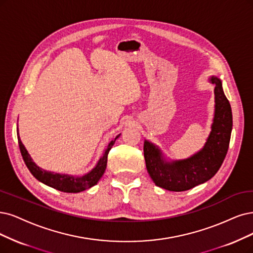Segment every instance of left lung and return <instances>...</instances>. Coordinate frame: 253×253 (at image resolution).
<instances>
[{"instance_id": "1", "label": "left lung", "mask_w": 253, "mask_h": 253, "mask_svg": "<svg viewBox=\"0 0 253 253\" xmlns=\"http://www.w3.org/2000/svg\"><path fill=\"white\" fill-rule=\"evenodd\" d=\"M214 86V115L211 131L200 151L189 158L168 162L160 148L149 141L144 143L147 171L154 183L168 191L183 192L210 180L218 172L227 154L232 129L229 101L224 95L222 82L211 77Z\"/></svg>"}]
</instances>
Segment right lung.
<instances>
[{"label": "right lung", "instance_id": "right-lung-1", "mask_svg": "<svg viewBox=\"0 0 253 253\" xmlns=\"http://www.w3.org/2000/svg\"><path fill=\"white\" fill-rule=\"evenodd\" d=\"M121 135L118 134L110 143L108 144L106 150L103 153V155L100 157L96 167L91 169L88 173L84 174L83 176H73L68 174H59V173H54L51 171H45L42 168L37 166L26 150L25 146L23 145L20 135H18V128H17V139H18V146H20V150L23 156V160L27 166L28 169L31 172V174L35 177V178L44 183L45 185H49L53 189L58 190L60 192L64 193H79L82 191H85L91 186L98 183L101 177L103 176L106 169L107 165V155L110 151L111 147L115 145L116 139Z\"/></svg>", "mask_w": 253, "mask_h": 253}]
</instances>
